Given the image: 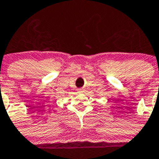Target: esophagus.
<instances>
[{
	"mask_svg": "<svg viewBox=\"0 0 159 159\" xmlns=\"http://www.w3.org/2000/svg\"><path fill=\"white\" fill-rule=\"evenodd\" d=\"M82 89H78V92H82Z\"/></svg>",
	"mask_w": 159,
	"mask_h": 159,
	"instance_id": "esophagus-1",
	"label": "esophagus"
}]
</instances>
